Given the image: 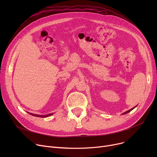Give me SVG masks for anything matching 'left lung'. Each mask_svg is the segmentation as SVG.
Wrapping results in <instances>:
<instances>
[{
	"mask_svg": "<svg viewBox=\"0 0 157 157\" xmlns=\"http://www.w3.org/2000/svg\"><path fill=\"white\" fill-rule=\"evenodd\" d=\"M136 107H134V108H132L131 109H130V110H128V111H126V112H125V113H123V114H127V113H129V112H130L132 110V109H134L135 108H136Z\"/></svg>",
	"mask_w": 157,
	"mask_h": 157,
	"instance_id": "1",
	"label": "left lung"
}]
</instances>
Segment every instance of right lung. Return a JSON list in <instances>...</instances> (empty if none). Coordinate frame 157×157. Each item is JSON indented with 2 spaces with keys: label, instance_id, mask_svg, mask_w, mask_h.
Listing matches in <instances>:
<instances>
[{
  "label": "right lung",
  "instance_id": "add662e5",
  "mask_svg": "<svg viewBox=\"0 0 157 157\" xmlns=\"http://www.w3.org/2000/svg\"><path fill=\"white\" fill-rule=\"evenodd\" d=\"M28 113H29L28 112ZM30 114L32 115V116H34V117H40V118H46V117H48L49 116H51V115L53 114V113H50V114H48L46 115H39V114H32V113H29Z\"/></svg>",
  "mask_w": 157,
  "mask_h": 157
}]
</instances>
